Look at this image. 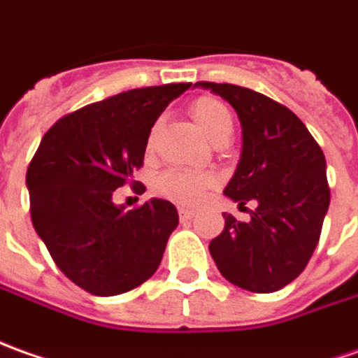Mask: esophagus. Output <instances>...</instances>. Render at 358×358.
Masks as SVG:
<instances>
[{"label":"esophagus","instance_id":"1","mask_svg":"<svg viewBox=\"0 0 358 358\" xmlns=\"http://www.w3.org/2000/svg\"><path fill=\"white\" fill-rule=\"evenodd\" d=\"M178 215L182 221H188L194 217V211L188 210V208H178Z\"/></svg>","mask_w":358,"mask_h":358}]
</instances>
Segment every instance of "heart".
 <instances>
[{
	"instance_id": "1",
	"label": "heart",
	"mask_w": 358,
	"mask_h": 358,
	"mask_svg": "<svg viewBox=\"0 0 358 358\" xmlns=\"http://www.w3.org/2000/svg\"><path fill=\"white\" fill-rule=\"evenodd\" d=\"M189 115L210 141H215L223 135H231V131H233L231 111L223 101L215 99V97L201 96L194 99L189 106ZM155 131L157 129H152V133L148 137V150L152 148V143H155ZM213 184H215V176L210 172L170 169L164 170L159 178L155 180V192L162 198H169L182 206H194V203H198L206 189L213 188Z\"/></svg>"
}]
</instances>
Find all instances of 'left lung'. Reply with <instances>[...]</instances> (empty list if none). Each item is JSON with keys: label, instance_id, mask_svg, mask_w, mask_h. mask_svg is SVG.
<instances>
[{"label": "left lung", "instance_id": "1", "mask_svg": "<svg viewBox=\"0 0 358 358\" xmlns=\"http://www.w3.org/2000/svg\"><path fill=\"white\" fill-rule=\"evenodd\" d=\"M237 111L243 148L223 194L243 206L255 199L250 221L225 217L210 252L235 286L271 294L296 280L312 259L329 208L325 157L296 113L249 87L198 82Z\"/></svg>", "mask_w": 358, "mask_h": 358}]
</instances>
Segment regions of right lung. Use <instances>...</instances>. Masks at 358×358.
I'll use <instances>...</instances> for the list:
<instances>
[{
  "label": "right lung",
  "mask_w": 358,
  "mask_h": 358,
  "mask_svg": "<svg viewBox=\"0 0 358 358\" xmlns=\"http://www.w3.org/2000/svg\"><path fill=\"white\" fill-rule=\"evenodd\" d=\"M189 86L137 87L68 113L27 169L36 235L58 268L94 296L133 290L159 268L178 211L159 198L127 211L113 192L135 181L155 121Z\"/></svg>",
  "instance_id": "1"
}]
</instances>
